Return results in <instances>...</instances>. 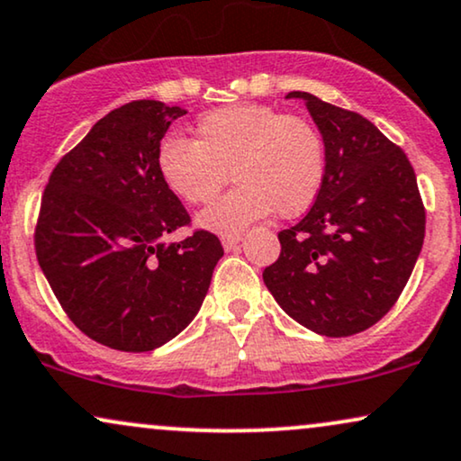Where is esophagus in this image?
Wrapping results in <instances>:
<instances>
[{
    "label": "esophagus",
    "mask_w": 461,
    "mask_h": 461,
    "mask_svg": "<svg viewBox=\"0 0 461 461\" xmlns=\"http://www.w3.org/2000/svg\"><path fill=\"white\" fill-rule=\"evenodd\" d=\"M239 241H241V232H235V235H224L222 237V245L224 249H235Z\"/></svg>",
    "instance_id": "1"
}]
</instances>
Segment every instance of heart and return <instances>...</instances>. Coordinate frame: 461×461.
I'll list each match as a JSON object with an SVG mask.
<instances>
[{
	"instance_id": "heart-1",
	"label": "heart",
	"mask_w": 461,
	"mask_h": 461,
	"mask_svg": "<svg viewBox=\"0 0 461 461\" xmlns=\"http://www.w3.org/2000/svg\"><path fill=\"white\" fill-rule=\"evenodd\" d=\"M157 167L167 186L194 205L212 201L232 171L239 186L201 212L196 222L218 235H235L273 209L282 218L307 212L324 184L326 146L307 118L239 104L203 113L194 141L165 137Z\"/></svg>"
}]
</instances>
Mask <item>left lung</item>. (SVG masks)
I'll list each match as a JSON object with an SVG mask.
<instances>
[{
    "label": "left lung",
    "mask_w": 461,
    "mask_h": 461,
    "mask_svg": "<svg viewBox=\"0 0 461 461\" xmlns=\"http://www.w3.org/2000/svg\"><path fill=\"white\" fill-rule=\"evenodd\" d=\"M303 99L326 146V176L301 222L279 232L282 254L265 268L285 313L324 337H351L398 301L426 235L413 167L396 143L360 113Z\"/></svg>",
    "instance_id": "left-lung-1"
}]
</instances>
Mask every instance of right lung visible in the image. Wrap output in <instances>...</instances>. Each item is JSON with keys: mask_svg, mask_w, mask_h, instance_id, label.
<instances>
[{"mask_svg": "<svg viewBox=\"0 0 461 461\" xmlns=\"http://www.w3.org/2000/svg\"><path fill=\"white\" fill-rule=\"evenodd\" d=\"M186 110L140 99L95 122L59 160L41 196L35 254L69 320L105 348L152 351L194 315L224 256L222 243L190 224L160 177L157 150Z\"/></svg>", "mask_w": 461, "mask_h": 461, "instance_id": "add662e5", "label": "right lung"}]
</instances>
